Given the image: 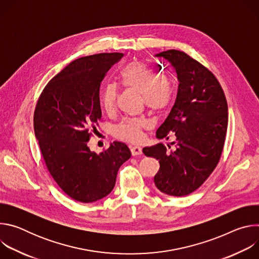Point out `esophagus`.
<instances>
[{
    "label": "esophagus",
    "instance_id": "1",
    "mask_svg": "<svg viewBox=\"0 0 259 259\" xmlns=\"http://www.w3.org/2000/svg\"><path fill=\"white\" fill-rule=\"evenodd\" d=\"M130 151H131L132 156H140L142 154V149H141L140 146H137V145L131 146L130 147Z\"/></svg>",
    "mask_w": 259,
    "mask_h": 259
}]
</instances>
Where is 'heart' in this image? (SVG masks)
Returning <instances> with one entry per match:
<instances>
[{
	"label": "heart",
	"instance_id": "heart-1",
	"mask_svg": "<svg viewBox=\"0 0 259 259\" xmlns=\"http://www.w3.org/2000/svg\"><path fill=\"white\" fill-rule=\"evenodd\" d=\"M123 83L143 95L145 105L154 112H161L170 103L173 86L160 72L140 61H133L122 71ZM119 90L115 84H107L101 93V104L107 113L117 107ZM149 123L141 119H124L115 128V135L126 141L137 142L143 137V129Z\"/></svg>",
	"mask_w": 259,
	"mask_h": 259
}]
</instances>
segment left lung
Wrapping results in <instances>:
<instances>
[{
    "label": "left lung",
    "instance_id": "8db88e82",
    "mask_svg": "<svg viewBox=\"0 0 259 259\" xmlns=\"http://www.w3.org/2000/svg\"><path fill=\"white\" fill-rule=\"evenodd\" d=\"M163 65L170 63L176 72L178 88L175 102L157 138L169 139L174 151L157 143L143 147L146 157L160 163L154 177L162 193L182 197L199 189L216 167L224 149L228 129V103L213 73L188 54L168 50L155 55Z\"/></svg>",
    "mask_w": 259,
    "mask_h": 259
}]
</instances>
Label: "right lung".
<instances>
[{"mask_svg": "<svg viewBox=\"0 0 259 259\" xmlns=\"http://www.w3.org/2000/svg\"><path fill=\"white\" fill-rule=\"evenodd\" d=\"M123 53H102L71 61L47 84L33 115L46 166L71 199L92 203L113 191L120 167L131 157L121 141L96 154L87 145L101 119L100 83Z\"/></svg>", "mask_w": 259, "mask_h": 259, "instance_id": "obj_1", "label": "right lung"}]
</instances>
